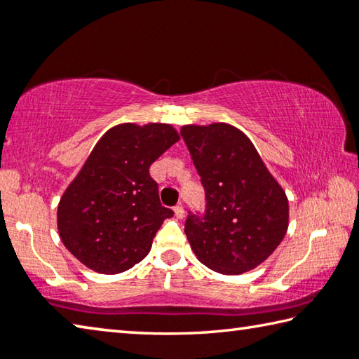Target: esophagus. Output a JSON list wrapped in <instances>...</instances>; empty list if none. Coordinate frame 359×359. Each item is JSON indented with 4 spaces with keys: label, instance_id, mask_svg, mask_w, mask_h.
Listing matches in <instances>:
<instances>
[{
    "label": "esophagus",
    "instance_id": "1",
    "mask_svg": "<svg viewBox=\"0 0 359 359\" xmlns=\"http://www.w3.org/2000/svg\"><path fill=\"white\" fill-rule=\"evenodd\" d=\"M174 214H175V217H177V218L184 217V205H182V204L175 205V208H174Z\"/></svg>",
    "mask_w": 359,
    "mask_h": 359
}]
</instances>
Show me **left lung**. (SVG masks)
I'll return each instance as SVG.
<instances>
[{
	"mask_svg": "<svg viewBox=\"0 0 359 359\" xmlns=\"http://www.w3.org/2000/svg\"><path fill=\"white\" fill-rule=\"evenodd\" d=\"M180 135L205 191L204 214L188 212L185 222L191 250L220 274L255 269L287 234V194L241 130L187 125Z\"/></svg>",
	"mask_w": 359,
	"mask_h": 359,
	"instance_id": "obj_1",
	"label": "left lung"
}]
</instances>
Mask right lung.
I'll return each mask as SVG.
<instances>
[{
	"label": "right lung",
	"mask_w": 359,
	"mask_h": 359,
	"mask_svg": "<svg viewBox=\"0 0 359 359\" xmlns=\"http://www.w3.org/2000/svg\"><path fill=\"white\" fill-rule=\"evenodd\" d=\"M179 135L171 125L121 123L95 145L58 204L65 247L90 269L118 274L142 261L174 212L163 208L149 168Z\"/></svg>",
	"instance_id": "1"
}]
</instances>
